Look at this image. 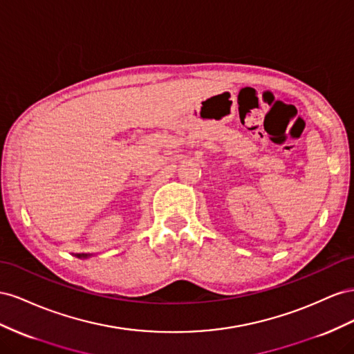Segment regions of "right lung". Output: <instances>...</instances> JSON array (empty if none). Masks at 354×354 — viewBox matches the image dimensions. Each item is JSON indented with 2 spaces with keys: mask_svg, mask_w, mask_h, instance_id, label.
I'll list each match as a JSON object with an SVG mask.
<instances>
[{
  "mask_svg": "<svg viewBox=\"0 0 354 354\" xmlns=\"http://www.w3.org/2000/svg\"><path fill=\"white\" fill-rule=\"evenodd\" d=\"M75 257L77 258H88V257H92V255H90V254H77Z\"/></svg>",
  "mask_w": 354,
  "mask_h": 354,
  "instance_id": "obj_1",
  "label": "right lung"
}]
</instances>
